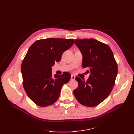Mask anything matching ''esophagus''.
Returning <instances> with one entry per match:
<instances>
[{"instance_id":"obj_1","label":"esophagus","mask_w":134,"mask_h":134,"mask_svg":"<svg viewBox=\"0 0 134 134\" xmlns=\"http://www.w3.org/2000/svg\"><path fill=\"white\" fill-rule=\"evenodd\" d=\"M75 78V76L74 75H71V80H74Z\"/></svg>"}]
</instances>
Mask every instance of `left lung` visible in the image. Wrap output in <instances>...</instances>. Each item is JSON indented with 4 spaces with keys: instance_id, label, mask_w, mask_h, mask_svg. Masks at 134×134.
<instances>
[{
    "instance_id": "left-lung-1",
    "label": "left lung",
    "mask_w": 134,
    "mask_h": 134,
    "mask_svg": "<svg viewBox=\"0 0 134 134\" xmlns=\"http://www.w3.org/2000/svg\"><path fill=\"white\" fill-rule=\"evenodd\" d=\"M82 55L83 68H88L87 81L76 77L78 87L73 93L81 104L88 107L99 105L109 96L114 86L118 73L117 64L111 49L96 40H75Z\"/></svg>"
}]
</instances>
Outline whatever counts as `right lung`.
Listing matches in <instances>:
<instances>
[{"mask_svg": "<svg viewBox=\"0 0 134 134\" xmlns=\"http://www.w3.org/2000/svg\"><path fill=\"white\" fill-rule=\"evenodd\" d=\"M73 43V39L49 38L36 41L28 49L21 66L23 85L27 96L38 106L55 103L62 86L71 79L68 72L53 77L52 67Z\"/></svg>", "mask_w": 134, "mask_h": 134, "instance_id": "right-lung-1", "label": "right lung"}]
</instances>
